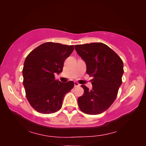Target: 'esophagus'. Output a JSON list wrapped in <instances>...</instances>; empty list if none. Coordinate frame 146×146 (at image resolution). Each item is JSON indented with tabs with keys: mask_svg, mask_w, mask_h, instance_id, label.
<instances>
[{
	"mask_svg": "<svg viewBox=\"0 0 146 146\" xmlns=\"http://www.w3.org/2000/svg\"><path fill=\"white\" fill-rule=\"evenodd\" d=\"M80 84L78 82H74V86L75 87H77V86H79Z\"/></svg>",
	"mask_w": 146,
	"mask_h": 146,
	"instance_id": "esophagus-1",
	"label": "esophagus"
}]
</instances>
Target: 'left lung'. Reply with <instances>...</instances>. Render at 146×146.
Segmentation results:
<instances>
[{"label": "left lung", "instance_id": "1", "mask_svg": "<svg viewBox=\"0 0 146 146\" xmlns=\"http://www.w3.org/2000/svg\"><path fill=\"white\" fill-rule=\"evenodd\" d=\"M86 64L92 89L82 85L84 92L78 98L80 109L90 115L99 114L110 108L116 98L122 83L123 64L120 57L107 45L94 42L75 46Z\"/></svg>", "mask_w": 146, "mask_h": 146}]
</instances>
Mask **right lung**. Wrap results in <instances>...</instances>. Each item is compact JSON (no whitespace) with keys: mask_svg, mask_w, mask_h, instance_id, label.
Here are the masks:
<instances>
[{"mask_svg":"<svg viewBox=\"0 0 146 146\" xmlns=\"http://www.w3.org/2000/svg\"><path fill=\"white\" fill-rule=\"evenodd\" d=\"M74 49V45L49 42L38 46L26 58L23 85L28 101L38 112H56L66 94L73 88L74 82H60L55 80L54 74L62 72L64 62Z\"/></svg>","mask_w":146,"mask_h":146,"instance_id":"right-lung-1","label":"right lung"}]
</instances>
